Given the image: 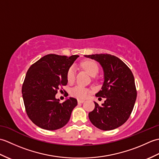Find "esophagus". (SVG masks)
<instances>
[{
    "mask_svg": "<svg viewBox=\"0 0 159 159\" xmlns=\"http://www.w3.org/2000/svg\"><path fill=\"white\" fill-rule=\"evenodd\" d=\"M84 102H85V100H78V103H79V104H81Z\"/></svg>",
    "mask_w": 159,
    "mask_h": 159,
    "instance_id": "1",
    "label": "esophagus"
}]
</instances>
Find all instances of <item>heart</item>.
<instances>
[{"mask_svg": "<svg viewBox=\"0 0 159 159\" xmlns=\"http://www.w3.org/2000/svg\"><path fill=\"white\" fill-rule=\"evenodd\" d=\"M80 66L90 76H95L99 72V66L98 63L93 60L84 61ZM76 78V70L74 66H71L67 70V79L70 83L74 81ZM89 90L82 86H76L71 90V95L78 99H84L88 96L89 94Z\"/></svg>", "mask_w": 159, "mask_h": 159, "instance_id": "heart-1", "label": "heart"}]
</instances>
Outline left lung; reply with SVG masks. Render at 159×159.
<instances>
[{
    "mask_svg": "<svg viewBox=\"0 0 159 159\" xmlns=\"http://www.w3.org/2000/svg\"><path fill=\"white\" fill-rule=\"evenodd\" d=\"M85 57L97 61L104 70L102 89L96 94L106 100L99 106L95 103L89 118L94 126L102 130L116 129L129 118L137 98L133 73L118 57L109 54H96Z\"/></svg>",
    "mask_w": 159,
    "mask_h": 159,
    "instance_id": "left-lung-1",
    "label": "left lung"
}]
</instances>
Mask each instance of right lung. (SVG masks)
<instances>
[{
	"instance_id": "right-lung-1",
	"label": "right lung",
	"mask_w": 159,
	"mask_h": 159,
	"mask_svg": "<svg viewBox=\"0 0 159 159\" xmlns=\"http://www.w3.org/2000/svg\"><path fill=\"white\" fill-rule=\"evenodd\" d=\"M79 57L49 54L29 68L22 93L26 112L36 126L55 130L68 122L77 100L70 98L60 103L55 95L60 87L67 85V70Z\"/></svg>"
}]
</instances>
